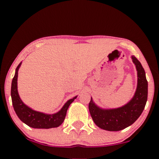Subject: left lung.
Wrapping results in <instances>:
<instances>
[{
	"mask_svg": "<svg viewBox=\"0 0 159 159\" xmlns=\"http://www.w3.org/2000/svg\"><path fill=\"white\" fill-rule=\"evenodd\" d=\"M132 60L138 71V85L131 100L121 107L104 109L94 103L92 98L89 103V111L93 121L103 130L118 131L131 125L142 114L147 101L148 83L141 63L134 55Z\"/></svg>",
	"mask_w": 159,
	"mask_h": 159,
	"instance_id": "1",
	"label": "left lung"
}]
</instances>
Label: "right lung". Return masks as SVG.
<instances>
[{"instance_id":"1","label":"right lung","mask_w":159,"mask_h":159,"mask_svg":"<svg viewBox=\"0 0 159 159\" xmlns=\"http://www.w3.org/2000/svg\"><path fill=\"white\" fill-rule=\"evenodd\" d=\"M21 63L17 66L15 71V74L12 79L11 85V98L13 108L19 118L29 125L34 128H57L63 123L65 118L67 109L77 96L70 99L67 101L62 108L57 113L54 114H46L44 113L34 111L21 100L17 91V77L18 70L21 66Z\"/></svg>"}]
</instances>
